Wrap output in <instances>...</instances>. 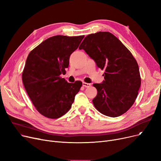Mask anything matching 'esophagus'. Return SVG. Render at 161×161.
Wrapping results in <instances>:
<instances>
[{
    "mask_svg": "<svg viewBox=\"0 0 161 161\" xmlns=\"http://www.w3.org/2000/svg\"><path fill=\"white\" fill-rule=\"evenodd\" d=\"M82 85L83 87H89L91 86V83H86V82H83Z\"/></svg>",
    "mask_w": 161,
    "mask_h": 161,
    "instance_id": "obj_1",
    "label": "esophagus"
}]
</instances>
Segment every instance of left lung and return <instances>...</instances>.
Instances as JSON below:
<instances>
[{
    "label": "left lung",
    "mask_w": 161,
    "mask_h": 161,
    "mask_svg": "<svg viewBox=\"0 0 161 161\" xmlns=\"http://www.w3.org/2000/svg\"><path fill=\"white\" fill-rule=\"evenodd\" d=\"M79 49L104 70L103 83L93 84L97 90L93 99L96 109L110 117L124 114L134 103L141 86L139 66L131 52L108 31L88 35Z\"/></svg>",
    "instance_id": "obj_1"
}]
</instances>
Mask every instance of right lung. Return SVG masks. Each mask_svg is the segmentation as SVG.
Masks as SVG:
<instances>
[{
	"label": "right lung",
	"instance_id": "1",
	"mask_svg": "<svg viewBox=\"0 0 161 161\" xmlns=\"http://www.w3.org/2000/svg\"><path fill=\"white\" fill-rule=\"evenodd\" d=\"M84 36H55L45 40L27 58L22 72L26 92L37 110L43 116L56 119L70 109L82 82L68 83L60 74L68 67L71 54Z\"/></svg>",
	"mask_w": 161,
	"mask_h": 161
}]
</instances>
